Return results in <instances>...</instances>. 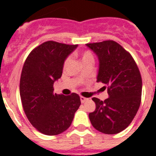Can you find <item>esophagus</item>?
<instances>
[{"label": "esophagus", "instance_id": "esophagus-1", "mask_svg": "<svg viewBox=\"0 0 156 156\" xmlns=\"http://www.w3.org/2000/svg\"><path fill=\"white\" fill-rule=\"evenodd\" d=\"M88 100V98H84V97H83V96H81L80 97V101L81 103H84L85 101H87Z\"/></svg>", "mask_w": 156, "mask_h": 156}]
</instances>
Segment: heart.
Listing matches in <instances>:
<instances>
[{"label": "heart", "mask_w": 156, "mask_h": 156, "mask_svg": "<svg viewBox=\"0 0 156 156\" xmlns=\"http://www.w3.org/2000/svg\"><path fill=\"white\" fill-rule=\"evenodd\" d=\"M81 61H82V62H83L87 61V60H88V59L90 58H93V55H91V53H90L89 51H85L83 52V53L81 55ZM69 59L67 58L66 60V62H65L64 63V66H67V64L69 63Z\"/></svg>", "instance_id": "1"}]
</instances>
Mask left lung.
Listing matches in <instances>:
<instances>
[{"instance_id": "obj_1", "label": "left lung", "mask_w": 156, "mask_h": 156, "mask_svg": "<svg viewBox=\"0 0 156 156\" xmlns=\"http://www.w3.org/2000/svg\"><path fill=\"white\" fill-rule=\"evenodd\" d=\"M86 45L98 56L97 82L108 87V98L104 101L92 98L96 108L89 114V119L98 131L115 134L129 126L138 111L141 76L131 55L118 43L105 41Z\"/></svg>"}]
</instances>
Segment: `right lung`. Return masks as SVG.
<instances>
[{"instance_id": "right-lung-1", "label": "right lung", "mask_w": 156, "mask_h": 156, "mask_svg": "<svg viewBox=\"0 0 156 156\" xmlns=\"http://www.w3.org/2000/svg\"><path fill=\"white\" fill-rule=\"evenodd\" d=\"M78 45L47 41L30 53L20 78L19 92L27 119L41 133L57 135L71 125L80 105L75 93H54V83L61 78L66 59Z\"/></svg>"}]
</instances>
